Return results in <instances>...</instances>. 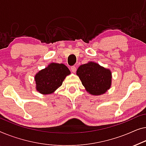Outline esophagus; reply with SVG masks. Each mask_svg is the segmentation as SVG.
<instances>
[{"mask_svg": "<svg viewBox=\"0 0 146 146\" xmlns=\"http://www.w3.org/2000/svg\"><path fill=\"white\" fill-rule=\"evenodd\" d=\"M71 70L72 71L73 73H75L76 71H77V69H76L75 66H72L71 67Z\"/></svg>", "mask_w": 146, "mask_h": 146, "instance_id": "esophagus-1", "label": "esophagus"}]
</instances>
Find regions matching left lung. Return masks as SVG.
<instances>
[{
	"label": "left lung",
	"instance_id": "8db88e82",
	"mask_svg": "<svg viewBox=\"0 0 146 146\" xmlns=\"http://www.w3.org/2000/svg\"><path fill=\"white\" fill-rule=\"evenodd\" d=\"M77 75L86 91L93 95L98 96L105 93L111 86V71L96 63L90 61L80 65Z\"/></svg>",
	"mask_w": 146,
	"mask_h": 146
}]
</instances>
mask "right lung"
<instances>
[{
    "label": "right lung",
    "instance_id": "1",
    "mask_svg": "<svg viewBox=\"0 0 146 146\" xmlns=\"http://www.w3.org/2000/svg\"><path fill=\"white\" fill-rule=\"evenodd\" d=\"M71 73L66 65L52 63L35 75L37 91L43 94H52L61 86L63 81Z\"/></svg>",
    "mask_w": 146,
    "mask_h": 146
}]
</instances>
